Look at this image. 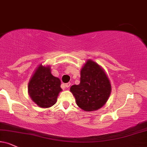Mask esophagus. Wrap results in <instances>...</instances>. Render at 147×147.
I'll return each instance as SVG.
<instances>
[{"mask_svg":"<svg viewBox=\"0 0 147 147\" xmlns=\"http://www.w3.org/2000/svg\"><path fill=\"white\" fill-rule=\"evenodd\" d=\"M70 85H71V83L68 82V83H66V84H65V86L67 88H69L70 86Z\"/></svg>","mask_w":147,"mask_h":147,"instance_id":"obj_1","label":"esophagus"}]
</instances>
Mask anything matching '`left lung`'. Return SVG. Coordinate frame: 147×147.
Returning a JSON list of instances; mask_svg holds the SVG:
<instances>
[{
  "label": "left lung",
  "instance_id": "left-lung-1",
  "mask_svg": "<svg viewBox=\"0 0 147 147\" xmlns=\"http://www.w3.org/2000/svg\"><path fill=\"white\" fill-rule=\"evenodd\" d=\"M70 91L81 109L95 111L108 101L111 93V84L103 68L88 59L80 71V83L71 86Z\"/></svg>",
  "mask_w": 147,
  "mask_h": 147
}]
</instances>
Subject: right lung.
I'll use <instances>...</instances> for the list:
<instances>
[{"mask_svg":"<svg viewBox=\"0 0 147 147\" xmlns=\"http://www.w3.org/2000/svg\"><path fill=\"white\" fill-rule=\"evenodd\" d=\"M61 91V80L52 76L50 67L39 65L28 85V92L32 100L41 108H50L56 104Z\"/></svg>","mask_w":147,"mask_h":147,"instance_id":"obj_1","label":"right lung"}]
</instances>
